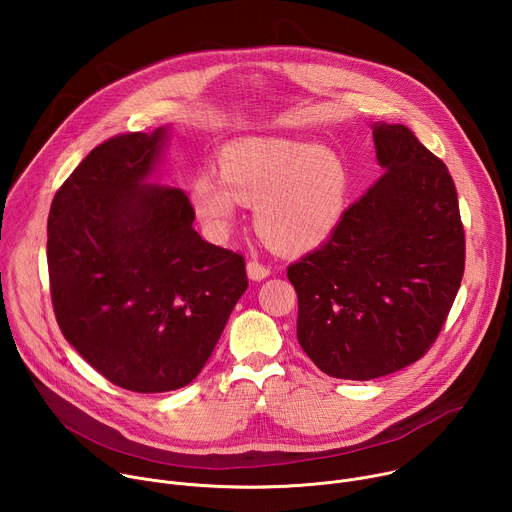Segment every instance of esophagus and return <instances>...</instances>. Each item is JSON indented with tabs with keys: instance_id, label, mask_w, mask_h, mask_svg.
<instances>
[{
	"instance_id": "34e87169",
	"label": "esophagus",
	"mask_w": 512,
	"mask_h": 512,
	"mask_svg": "<svg viewBox=\"0 0 512 512\" xmlns=\"http://www.w3.org/2000/svg\"><path fill=\"white\" fill-rule=\"evenodd\" d=\"M269 273H271V269H269L267 265L255 261V259L247 263V275H249V279H253V281H261V279H265Z\"/></svg>"
}]
</instances>
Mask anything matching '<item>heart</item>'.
Wrapping results in <instances>:
<instances>
[{
	"mask_svg": "<svg viewBox=\"0 0 512 512\" xmlns=\"http://www.w3.org/2000/svg\"><path fill=\"white\" fill-rule=\"evenodd\" d=\"M218 177L200 172L190 202L214 239H223L239 202L255 204L259 235L279 251L304 253L338 229L350 194V172L330 148L289 137H243L218 154Z\"/></svg>",
	"mask_w": 512,
	"mask_h": 512,
	"instance_id": "obj_1",
	"label": "heart"
}]
</instances>
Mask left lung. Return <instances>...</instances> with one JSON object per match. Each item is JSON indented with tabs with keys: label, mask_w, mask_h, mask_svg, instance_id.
<instances>
[{
	"label": "left lung",
	"mask_w": 512,
	"mask_h": 512,
	"mask_svg": "<svg viewBox=\"0 0 512 512\" xmlns=\"http://www.w3.org/2000/svg\"><path fill=\"white\" fill-rule=\"evenodd\" d=\"M373 137L385 174L320 249L287 267L300 346L322 373L350 381L397 373L429 350L466 261L446 164L405 125L375 123Z\"/></svg>",
	"instance_id": "8db88e82"
}]
</instances>
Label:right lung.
I'll return each mask as SVG.
<instances>
[{
    "label": "right lung",
    "mask_w": 512,
    "mask_h": 512,
    "mask_svg": "<svg viewBox=\"0 0 512 512\" xmlns=\"http://www.w3.org/2000/svg\"><path fill=\"white\" fill-rule=\"evenodd\" d=\"M166 135L97 145L48 214L56 322L95 371L135 393L192 383L249 285L243 255L192 229L188 196L148 182Z\"/></svg>",
    "instance_id": "right-lung-1"
}]
</instances>
